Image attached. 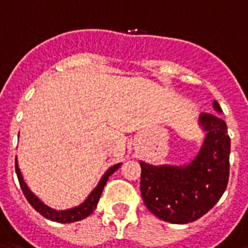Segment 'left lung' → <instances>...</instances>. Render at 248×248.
Listing matches in <instances>:
<instances>
[{
    "mask_svg": "<svg viewBox=\"0 0 248 248\" xmlns=\"http://www.w3.org/2000/svg\"><path fill=\"white\" fill-rule=\"evenodd\" d=\"M217 113L222 108L213 102ZM198 124L206 133L191 161L183 166H154L140 161V194L155 217L174 224L199 219L215 206L229 182L230 137L217 114L202 113Z\"/></svg>",
    "mask_w": 248,
    "mask_h": 248,
    "instance_id": "1",
    "label": "left lung"
}]
</instances>
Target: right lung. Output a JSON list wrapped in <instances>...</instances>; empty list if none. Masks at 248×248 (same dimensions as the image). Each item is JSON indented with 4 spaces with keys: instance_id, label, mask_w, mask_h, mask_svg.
<instances>
[{
    "instance_id": "1",
    "label": "right lung",
    "mask_w": 248,
    "mask_h": 248,
    "mask_svg": "<svg viewBox=\"0 0 248 248\" xmlns=\"http://www.w3.org/2000/svg\"><path fill=\"white\" fill-rule=\"evenodd\" d=\"M119 167H121V163H117V165H114V166H111L110 169H108V171L103 174V177L101 178V181H99V183L97 185V187L89 194V197H87L79 206L69 208V210H54V208L46 206L45 203L42 202L40 198L31 192V190L28 187V185L25 183L24 177H22L21 170H19L18 167V163H17V158H16V172H17L19 185H21V188H22V191H24L25 197L28 199V202H29L30 204H31V207L34 208L35 211H38L42 217H45L46 219H50L53 222H58V223H73V222H77V220H82V219L87 218V217L95 210V207H97L98 201H99V198H101L103 187H105V185L108 182V177H110L114 171H117Z\"/></svg>"
}]
</instances>
